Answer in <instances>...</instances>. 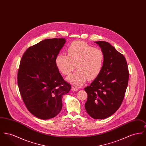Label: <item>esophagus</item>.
Instances as JSON below:
<instances>
[{"instance_id":"obj_1","label":"esophagus","mask_w":146,"mask_h":146,"mask_svg":"<svg viewBox=\"0 0 146 146\" xmlns=\"http://www.w3.org/2000/svg\"><path fill=\"white\" fill-rule=\"evenodd\" d=\"M71 90L72 91H76L78 90V89L76 88V87H74V86H72V88H71Z\"/></svg>"}]
</instances>
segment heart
Masks as SVG:
<instances>
[{
  "mask_svg": "<svg viewBox=\"0 0 146 146\" xmlns=\"http://www.w3.org/2000/svg\"><path fill=\"white\" fill-rule=\"evenodd\" d=\"M67 55L58 54L55 64L60 73L67 76L76 68V72L67 78V81L79 87L86 80L96 79L101 74L104 64V53L102 50L94 48L83 42L70 44L67 49Z\"/></svg>",
  "mask_w": 146,
  "mask_h": 146,
  "instance_id": "heart-1",
  "label": "heart"
}]
</instances>
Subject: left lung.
Masks as SVG:
<instances>
[{"label":"left lung","mask_w":146,"mask_h":146,"mask_svg":"<svg viewBox=\"0 0 146 146\" xmlns=\"http://www.w3.org/2000/svg\"><path fill=\"white\" fill-rule=\"evenodd\" d=\"M104 53L101 74L84 90L88 94L85 104L88 114L95 119L110 117L121 106L128 84L129 73L125 57L108 42H95Z\"/></svg>","instance_id":"8db88e82"}]
</instances>
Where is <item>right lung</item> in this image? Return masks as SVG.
<instances>
[{"label":"right lung","instance_id":"right-lung-1","mask_svg":"<svg viewBox=\"0 0 146 146\" xmlns=\"http://www.w3.org/2000/svg\"><path fill=\"white\" fill-rule=\"evenodd\" d=\"M64 38L43 40L31 46L21 58L17 84L28 111L46 120L56 117L62 107L63 96L71 85L64 80L55 64Z\"/></svg>","mask_w":146,"mask_h":146}]
</instances>
